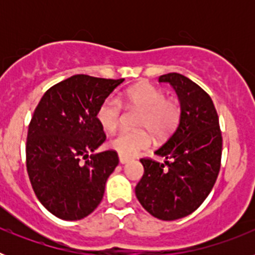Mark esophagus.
Returning <instances> with one entry per match:
<instances>
[{
	"label": "esophagus",
	"instance_id": "1",
	"mask_svg": "<svg viewBox=\"0 0 255 255\" xmlns=\"http://www.w3.org/2000/svg\"><path fill=\"white\" fill-rule=\"evenodd\" d=\"M119 159H120V163L121 164H125V163H128V162L130 161V159L128 158V157H124V155H120V157H119Z\"/></svg>",
	"mask_w": 255,
	"mask_h": 255
}]
</instances>
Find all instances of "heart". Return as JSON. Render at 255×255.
I'll return each mask as SVG.
<instances>
[{
  "instance_id": "heart-1",
  "label": "heart",
  "mask_w": 255,
  "mask_h": 255,
  "mask_svg": "<svg viewBox=\"0 0 255 255\" xmlns=\"http://www.w3.org/2000/svg\"><path fill=\"white\" fill-rule=\"evenodd\" d=\"M124 103L141 110L138 125L147 128L157 136L170 134L180 120L181 108L173 98H164L161 89L150 84H138L125 92ZM121 119V103L115 97H108L97 111V120L106 131H114ZM152 143L148 130H123L110 139L108 145L124 157H132Z\"/></svg>"
}]
</instances>
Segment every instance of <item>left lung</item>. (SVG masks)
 <instances>
[{"label":"left lung","mask_w":255,"mask_h":255,"mask_svg":"<svg viewBox=\"0 0 255 255\" xmlns=\"http://www.w3.org/2000/svg\"><path fill=\"white\" fill-rule=\"evenodd\" d=\"M179 97L180 121L154 154L163 163L141 158L144 175L135 195L153 217L173 221L190 215L203 203L217 180L222 154L218 115L211 97L177 73L159 76Z\"/></svg>","instance_id":"8db88e82"}]
</instances>
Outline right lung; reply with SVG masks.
I'll return each mask as SVG.
<instances>
[{
	"label": "right lung",
	"instance_id": "add662e5",
	"mask_svg": "<svg viewBox=\"0 0 255 255\" xmlns=\"http://www.w3.org/2000/svg\"><path fill=\"white\" fill-rule=\"evenodd\" d=\"M124 79L78 74L49 88L28 129L26 170L47 211L61 220L91 215L119 164L115 150L93 153L106 140L97 111Z\"/></svg>",
	"mask_w": 255,
	"mask_h": 255
}]
</instances>
